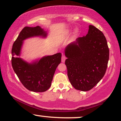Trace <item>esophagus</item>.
<instances>
[{"mask_svg":"<svg viewBox=\"0 0 121 121\" xmlns=\"http://www.w3.org/2000/svg\"><path fill=\"white\" fill-rule=\"evenodd\" d=\"M65 59H66V57L65 56V55H64V54H62V62L63 63L65 62Z\"/></svg>","mask_w":121,"mask_h":121,"instance_id":"1","label":"esophagus"}]
</instances>
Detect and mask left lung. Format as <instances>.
Instances as JSON below:
<instances>
[{"label": "left lung", "mask_w": 121, "mask_h": 121, "mask_svg": "<svg viewBox=\"0 0 121 121\" xmlns=\"http://www.w3.org/2000/svg\"><path fill=\"white\" fill-rule=\"evenodd\" d=\"M85 36L78 37L65 49L68 77L77 90L93 88L105 75L109 59V49L103 33L89 25Z\"/></svg>", "instance_id": "1"}]
</instances>
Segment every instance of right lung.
Listing matches in <instances>:
<instances>
[{"label":"right lung","instance_id":"obj_1","mask_svg":"<svg viewBox=\"0 0 121 121\" xmlns=\"http://www.w3.org/2000/svg\"><path fill=\"white\" fill-rule=\"evenodd\" d=\"M47 32L40 26H26L20 33L11 49V64L22 85L30 91L44 92L51 86L56 69L60 63L62 54L44 56L29 63L20 57L23 41L35 36L46 37Z\"/></svg>","mask_w":121,"mask_h":121}]
</instances>
